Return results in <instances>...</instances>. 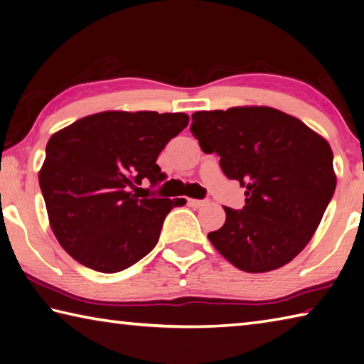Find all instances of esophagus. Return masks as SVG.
<instances>
[{
    "label": "esophagus",
    "instance_id": "1",
    "mask_svg": "<svg viewBox=\"0 0 364 364\" xmlns=\"http://www.w3.org/2000/svg\"><path fill=\"white\" fill-rule=\"evenodd\" d=\"M207 202L208 200H202V199H188V205H189V207H193V208H200Z\"/></svg>",
    "mask_w": 364,
    "mask_h": 364
}]
</instances>
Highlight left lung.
Masks as SVG:
<instances>
[{
	"mask_svg": "<svg viewBox=\"0 0 364 364\" xmlns=\"http://www.w3.org/2000/svg\"><path fill=\"white\" fill-rule=\"evenodd\" d=\"M191 132L205 154L220 156L229 180L245 191L242 210L208 234L245 272L279 269L312 239L336 189L333 151L299 119L269 107L197 111Z\"/></svg>",
	"mask_w": 364,
	"mask_h": 364,
	"instance_id": "obj_1",
	"label": "left lung"
}]
</instances>
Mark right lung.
Wrapping results in <instances>:
<instances>
[{
	"label": "right lung",
	"instance_id": "1",
	"mask_svg": "<svg viewBox=\"0 0 364 364\" xmlns=\"http://www.w3.org/2000/svg\"><path fill=\"white\" fill-rule=\"evenodd\" d=\"M184 113L105 111L50 136L39 188L50 228L70 256L97 272L134 266L159 242L165 216L186 199L140 196L167 175L156 164L186 127Z\"/></svg>",
	"mask_w": 364,
	"mask_h": 364
}]
</instances>
